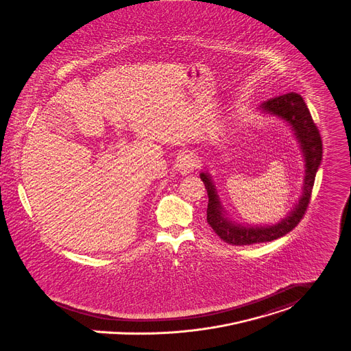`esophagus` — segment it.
I'll list each match as a JSON object with an SVG mask.
<instances>
[{"label":"esophagus","instance_id":"obj_1","mask_svg":"<svg viewBox=\"0 0 351 351\" xmlns=\"http://www.w3.org/2000/svg\"><path fill=\"white\" fill-rule=\"evenodd\" d=\"M197 166L195 158L191 153H184L177 160V170L181 174H189Z\"/></svg>","mask_w":351,"mask_h":351}]
</instances>
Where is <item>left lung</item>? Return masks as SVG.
Masks as SVG:
<instances>
[{"instance_id":"8db88e82","label":"left lung","mask_w":351,"mask_h":351,"mask_svg":"<svg viewBox=\"0 0 351 351\" xmlns=\"http://www.w3.org/2000/svg\"><path fill=\"white\" fill-rule=\"evenodd\" d=\"M260 108L267 114L282 118L283 121L289 123L291 128H293L298 142L300 143V149L303 152L304 162H306L303 193L299 202L295 205L293 210L280 223L267 225V226L237 225L232 223L228 217H225V212L219 199L216 188L209 174L202 171L199 177L205 185V189L208 191V197H209L206 220L212 226V229L219 234V237L225 243L232 245H251L256 243L272 241L287 234L288 232H291L298 223H300L310 204L315 176L322 160L320 134L302 96L296 93L276 96L274 99L264 101L260 106Z\"/></svg>"}]
</instances>
